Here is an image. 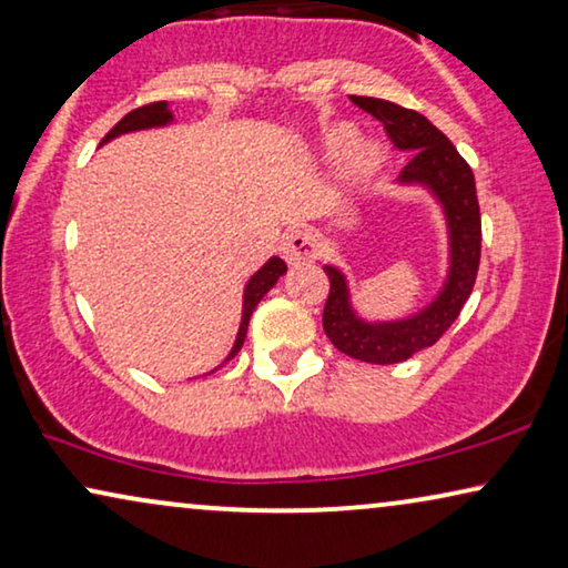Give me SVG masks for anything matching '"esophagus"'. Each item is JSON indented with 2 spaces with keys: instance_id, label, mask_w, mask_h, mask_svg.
<instances>
[{
  "instance_id": "34e87169",
  "label": "esophagus",
  "mask_w": 568,
  "mask_h": 568,
  "mask_svg": "<svg viewBox=\"0 0 568 568\" xmlns=\"http://www.w3.org/2000/svg\"><path fill=\"white\" fill-rule=\"evenodd\" d=\"M281 254L287 265H303V262L316 260L318 244H316L314 234H308V231H303V229H295V231H291V234H285L283 244H281Z\"/></svg>"
}]
</instances>
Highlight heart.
Returning <instances> with one entry per match:
<instances>
[{
  "instance_id": "1",
  "label": "heart",
  "mask_w": 568,
  "mask_h": 568,
  "mask_svg": "<svg viewBox=\"0 0 568 568\" xmlns=\"http://www.w3.org/2000/svg\"><path fill=\"white\" fill-rule=\"evenodd\" d=\"M355 139V131L353 125H334L329 133L324 135V151L326 156H339L342 151L349 149V143ZM383 162V151L375 141H363L357 143L353 149V154H349V174L353 178H367V174H373L378 170Z\"/></svg>"
}]
</instances>
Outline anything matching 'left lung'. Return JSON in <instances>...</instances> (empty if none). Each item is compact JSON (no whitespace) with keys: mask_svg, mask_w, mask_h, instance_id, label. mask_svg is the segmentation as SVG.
Masks as SVG:
<instances>
[{"mask_svg":"<svg viewBox=\"0 0 568 568\" xmlns=\"http://www.w3.org/2000/svg\"><path fill=\"white\" fill-rule=\"evenodd\" d=\"M357 108L371 113L386 128L398 151H406L409 162L398 174V185H419L443 205L447 223L450 267L440 293L417 314L394 322H367L357 316L349 301L347 277L339 267L324 265L329 277V298L324 306V332L332 345L355 361L394 365L409 361L419 349L433 347L458 318L463 303L474 291L478 260H481V213H478L474 172L458 149L443 131L396 102L378 98H349Z\"/></svg>","mask_w":568,"mask_h":568,"instance_id":"8db88e82","label":"left lung"}]
</instances>
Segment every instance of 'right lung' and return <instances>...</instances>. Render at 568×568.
Segmentation results:
<instances>
[{"label":"right lung","mask_w":568,"mask_h":568,"mask_svg":"<svg viewBox=\"0 0 568 568\" xmlns=\"http://www.w3.org/2000/svg\"><path fill=\"white\" fill-rule=\"evenodd\" d=\"M174 121V115H172V110H170V105H166V102H151V105H143V108H135V110H131V113H128L125 118H121V121H118L115 125H113V131H110L105 139H102V143H108V141H113V139H118V135H123V133H133V131H149V128H162V125H170ZM285 262L281 260V257H270L265 265H262L257 273H254L252 277H250V283H246V287H244V303H242V324H239V332H236V342H234V347H231V353H229V357L226 361H231V357H234L239 349H242V345H244V337H246V326H250V316H252V311L257 308V303L265 298V293L270 291V287H273L277 281H281V277L285 275Z\"/></svg>","instance_id":"1"}]
</instances>
